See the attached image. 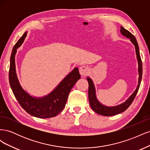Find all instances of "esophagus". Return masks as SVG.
<instances>
[{"instance_id":"34e87169","label":"esophagus","mask_w":150,"mask_h":150,"mask_svg":"<svg viewBox=\"0 0 150 150\" xmlns=\"http://www.w3.org/2000/svg\"><path fill=\"white\" fill-rule=\"evenodd\" d=\"M89 69L88 66H83L80 67V68H79L80 74L83 76L88 75L89 73Z\"/></svg>"}]
</instances>
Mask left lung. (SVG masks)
<instances>
[{"instance_id":"left-lung-1","label":"left lung","mask_w":150,"mask_h":150,"mask_svg":"<svg viewBox=\"0 0 150 150\" xmlns=\"http://www.w3.org/2000/svg\"><path fill=\"white\" fill-rule=\"evenodd\" d=\"M121 33L122 35H123L125 37L128 38L130 39L131 42H132L135 47L136 50V54H137V57L138 62V73H139V78H138V84L137 89L134 91V92L131 94V96L127 99V100L118 106H112V107H108L101 104L98 100V99L96 96V91H95V87L93 84L92 79L89 78V77L87 78V80L89 83V89H88V97H89V101L90 104V106L92 108V110L96 112L99 115H101L105 116H114L120 113L125 111L128 108V107L131 105V104L133 101L134 98L136 97L138 89L140 86L141 81L142 78V73H143V69H142V59L140 57V54L139 51L138 44L137 41L134 36L131 34L130 32L128 30L125 29L123 27H121L120 30Z\"/></svg>"}]
</instances>
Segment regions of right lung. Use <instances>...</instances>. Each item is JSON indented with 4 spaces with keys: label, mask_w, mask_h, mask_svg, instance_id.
Listing matches in <instances>:
<instances>
[{
    "label": "right lung",
    "mask_w": 150,
    "mask_h": 150,
    "mask_svg": "<svg viewBox=\"0 0 150 150\" xmlns=\"http://www.w3.org/2000/svg\"><path fill=\"white\" fill-rule=\"evenodd\" d=\"M27 33L25 32L18 40L12 49L8 72L10 86L20 105L29 115L39 118L54 117L64 108L71 89L81 78L78 68L75 67L47 96L39 98L31 96L21 87L17 76L15 64L17 49L24 42Z\"/></svg>",
    "instance_id": "1"
}]
</instances>
